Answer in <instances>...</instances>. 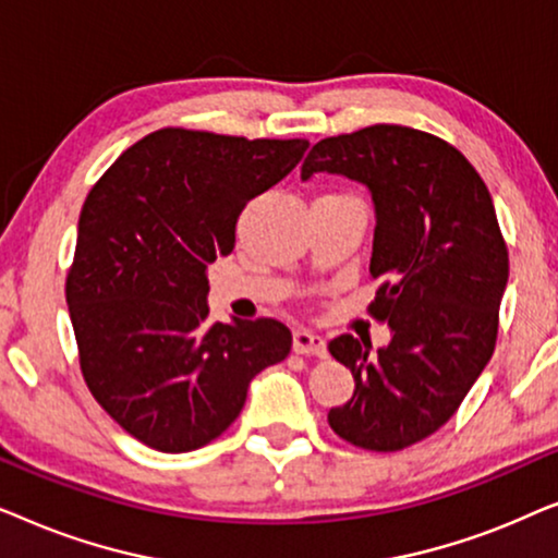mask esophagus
<instances>
[{
	"instance_id": "esophagus-1",
	"label": "esophagus",
	"mask_w": 558,
	"mask_h": 558,
	"mask_svg": "<svg viewBox=\"0 0 558 558\" xmlns=\"http://www.w3.org/2000/svg\"><path fill=\"white\" fill-rule=\"evenodd\" d=\"M294 353L302 355H327V342L310 330H294Z\"/></svg>"
}]
</instances>
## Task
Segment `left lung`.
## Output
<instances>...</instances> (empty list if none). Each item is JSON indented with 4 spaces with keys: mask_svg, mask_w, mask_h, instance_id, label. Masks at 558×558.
<instances>
[{
    "mask_svg": "<svg viewBox=\"0 0 558 558\" xmlns=\"http://www.w3.org/2000/svg\"><path fill=\"white\" fill-rule=\"evenodd\" d=\"M345 174L376 205L368 312L391 327L371 355L353 335L330 353L355 378L353 399L327 422L350 445L399 452L445 426L490 361L508 284V248L493 197L460 149L399 124L327 136L310 149L302 180Z\"/></svg>",
    "mask_w": 558,
    "mask_h": 558,
    "instance_id": "1",
    "label": "left lung"
}]
</instances>
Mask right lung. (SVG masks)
Wrapping results in <instances>:
<instances>
[{
    "mask_svg": "<svg viewBox=\"0 0 558 558\" xmlns=\"http://www.w3.org/2000/svg\"><path fill=\"white\" fill-rule=\"evenodd\" d=\"M307 147L167 126L88 193L65 279L81 373L142 445L205 447L241 414L251 378L292 350V332L271 317L205 323V269L233 251L251 197L284 180Z\"/></svg>",
    "mask_w": 558,
    "mask_h": 558,
    "instance_id": "add662e5",
    "label": "right lung"
}]
</instances>
